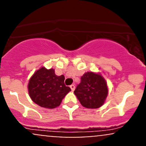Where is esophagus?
<instances>
[{"instance_id": "esophagus-1", "label": "esophagus", "mask_w": 146, "mask_h": 146, "mask_svg": "<svg viewBox=\"0 0 146 146\" xmlns=\"http://www.w3.org/2000/svg\"><path fill=\"white\" fill-rule=\"evenodd\" d=\"M70 88H71V89L72 91H73V90H75V85H74V84H72V85H71V86H70Z\"/></svg>"}]
</instances>
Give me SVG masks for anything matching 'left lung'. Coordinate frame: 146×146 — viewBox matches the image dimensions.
<instances>
[{
    "instance_id": "obj_1",
    "label": "left lung",
    "mask_w": 146,
    "mask_h": 146,
    "mask_svg": "<svg viewBox=\"0 0 146 146\" xmlns=\"http://www.w3.org/2000/svg\"><path fill=\"white\" fill-rule=\"evenodd\" d=\"M108 93L105 79L100 73H85L74 91L80 104L87 108H98L104 104Z\"/></svg>"
}]
</instances>
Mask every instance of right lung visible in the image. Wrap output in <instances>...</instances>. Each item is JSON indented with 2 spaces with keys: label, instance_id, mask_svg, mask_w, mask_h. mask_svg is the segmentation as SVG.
Instances as JSON below:
<instances>
[{
  "label": "right lung",
  "instance_id": "add662e5",
  "mask_svg": "<svg viewBox=\"0 0 146 146\" xmlns=\"http://www.w3.org/2000/svg\"><path fill=\"white\" fill-rule=\"evenodd\" d=\"M64 76H58L53 68L41 67L34 73L28 84V91L32 101L40 106L55 108L71 88L64 84Z\"/></svg>",
  "mask_w": 146,
  "mask_h": 146
}]
</instances>
